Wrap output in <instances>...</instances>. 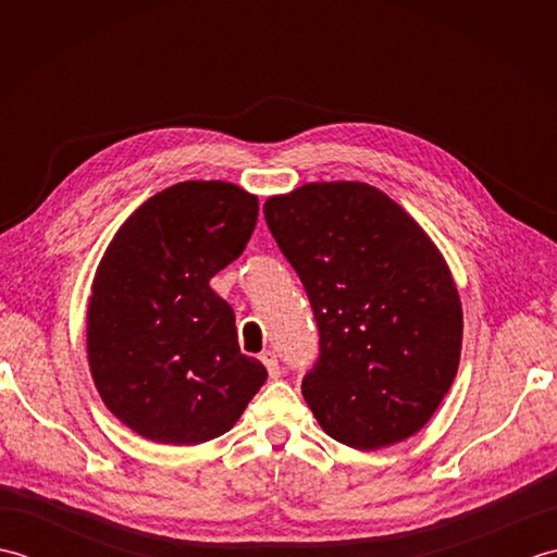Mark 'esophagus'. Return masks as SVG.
Instances as JSON below:
<instances>
[{
  "label": "esophagus",
  "mask_w": 557,
  "mask_h": 557,
  "mask_svg": "<svg viewBox=\"0 0 557 557\" xmlns=\"http://www.w3.org/2000/svg\"><path fill=\"white\" fill-rule=\"evenodd\" d=\"M260 361L265 363V369H268V373H270V377H280V373H282V369H280V361H277V354L275 351H263L260 354Z\"/></svg>",
  "instance_id": "esophagus-1"
}]
</instances>
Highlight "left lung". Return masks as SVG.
<instances>
[{"label": "left lung", "instance_id": "left-lung-1", "mask_svg": "<svg viewBox=\"0 0 557 557\" xmlns=\"http://www.w3.org/2000/svg\"><path fill=\"white\" fill-rule=\"evenodd\" d=\"M263 212L313 309L321 349L301 393L323 431L375 449L423 429L461 351L459 294L433 242L359 182L306 184Z\"/></svg>", "mask_w": 557, "mask_h": 557}]
</instances>
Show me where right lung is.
<instances>
[{
    "label": "right lung",
    "instance_id": "obj_1",
    "mask_svg": "<svg viewBox=\"0 0 557 557\" xmlns=\"http://www.w3.org/2000/svg\"><path fill=\"white\" fill-rule=\"evenodd\" d=\"M258 198L227 182H182L114 234L92 282L88 363L104 405L138 435L198 445L227 433L268 381L246 357L210 280L242 256Z\"/></svg>",
    "mask_w": 557,
    "mask_h": 557
}]
</instances>
